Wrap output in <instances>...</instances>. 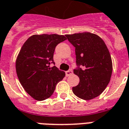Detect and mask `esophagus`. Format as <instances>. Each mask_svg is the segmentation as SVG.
<instances>
[{"instance_id": "obj_1", "label": "esophagus", "mask_w": 129, "mask_h": 129, "mask_svg": "<svg viewBox=\"0 0 129 129\" xmlns=\"http://www.w3.org/2000/svg\"><path fill=\"white\" fill-rule=\"evenodd\" d=\"M72 70H68V71H66V76L67 77H68V76H70V75H71V74H72Z\"/></svg>"}]
</instances>
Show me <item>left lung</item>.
<instances>
[{
  "label": "left lung",
  "instance_id": "8db88e82",
  "mask_svg": "<svg viewBox=\"0 0 129 129\" xmlns=\"http://www.w3.org/2000/svg\"><path fill=\"white\" fill-rule=\"evenodd\" d=\"M66 36L75 47L77 68L74 73L80 79L72 91L83 100L94 99L103 93L110 81L113 66L108 48L94 33L84 32Z\"/></svg>",
  "mask_w": 129,
  "mask_h": 129
}]
</instances>
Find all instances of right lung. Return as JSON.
Segmentation results:
<instances>
[{
	"label": "right lung",
	"instance_id": "add662e5",
	"mask_svg": "<svg viewBox=\"0 0 129 129\" xmlns=\"http://www.w3.org/2000/svg\"><path fill=\"white\" fill-rule=\"evenodd\" d=\"M64 35L42 34L30 36L21 48L16 61L17 76L22 86L32 98L44 101L52 96L65 72L55 66L53 55Z\"/></svg>",
	"mask_w": 129,
	"mask_h": 129
}]
</instances>
